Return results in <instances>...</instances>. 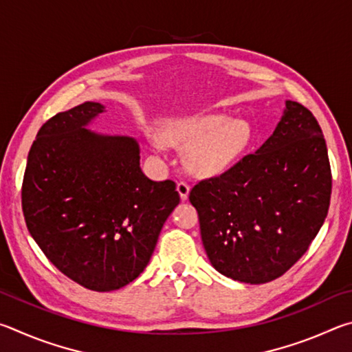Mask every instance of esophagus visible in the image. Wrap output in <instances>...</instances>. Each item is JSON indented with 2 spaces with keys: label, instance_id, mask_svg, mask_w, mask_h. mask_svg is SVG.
<instances>
[{
  "label": "esophagus",
  "instance_id": "34e87169",
  "mask_svg": "<svg viewBox=\"0 0 352 352\" xmlns=\"http://www.w3.org/2000/svg\"><path fill=\"white\" fill-rule=\"evenodd\" d=\"M177 190H178V194H180V199L184 201L189 195V184L184 183V182H178L177 183Z\"/></svg>",
  "mask_w": 352,
  "mask_h": 352
}]
</instances>
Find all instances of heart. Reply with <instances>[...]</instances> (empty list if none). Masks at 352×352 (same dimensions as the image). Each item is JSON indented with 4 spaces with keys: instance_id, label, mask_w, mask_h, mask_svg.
<instances>
[{
    "instance_id": "obj_1",
    "label": "heart",
    "mask_w": 352,
    "mask_h": 352,
    "mask_svg": "<svg viewBox=\"0 0 352 352\" xmlns=\"http://www.w3.org/2000/svg\"><path fill=\"white\" fill-rule=\"evenodd\" d=\"M164 144L190 151L186 155L188 169L197 177H216L239 160L254 138L247 119H230L225 115H197L177 118L162 130ZM157 148L158 142H152Z\"/></svg>"
}]
</instances>
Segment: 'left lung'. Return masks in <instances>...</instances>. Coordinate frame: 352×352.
<instances>
[{
	"label": "left lung",
	"instance_id": "8db88e82",
	"mask_svg": "<svg viewBox=\"0 0 352 352\" xmlns=\"http://www.w3.org/2000/svg\"><path fill=\"white\" fill-rule=\"evenodd\" d=\"M331 189L317 119L285 100L270 138L222 175L195 184L189 201L214 269L234 281L264 284L307 252L327 216Z\"/></svg>",
	"mask_w": 352,
	"mask_h": 352
}]
</instances>
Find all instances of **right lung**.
Masks as SVG:
<instances>
[{"mask_svg": "<svg viewBox=\"0 0 352 352\" xmlns=\"http://www.w3.org/2000/svg\"><path fill=\"white\" fill-rule=\"evenodd\" d=\"M105 105L52 116L28 155L21 205L29 233L63 275L96 292L121 289L151 261L175 183L152 182L132 136L88 129Z\"/></svg>", "mask_w": 352, "mask_h": 352, "instance_id": "obj_1", "label": "right lung"}]
</instances>
